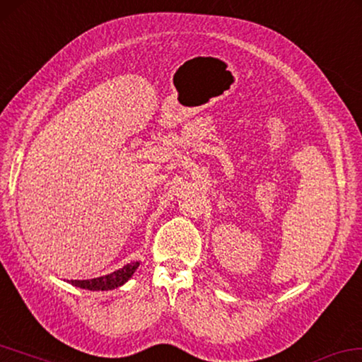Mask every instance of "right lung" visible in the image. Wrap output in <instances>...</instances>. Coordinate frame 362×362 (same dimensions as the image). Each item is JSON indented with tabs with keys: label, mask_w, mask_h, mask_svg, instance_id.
Returning <instances> with one entry per match:
<instances>
[{
	"label": "right lung",
	"mask_w": 362,
	"mask_h": 362,
	"mask_svg": "<svg viewBox=\"0 0 362 362\" xmlns=\"http://www.w3.org/2000/svg\"><path fill=\"white\" fill-rule=\"evenodd\" d=\"M139 264L141 262H131V264H126L123 269L111 272L108 275L90 278V280H71L69 283L77 288H82V290H90V291L115 290V288L123 286L124 283L134 275Z\"/></svg>",
	"instance_id": "1"
}]
</instances>
